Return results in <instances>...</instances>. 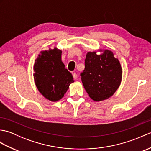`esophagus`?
Segmentation results:
<instances>
[{
    "mask_svg": "<svg viewBox=\"0 0 151 151\" xmlns=\"http://www.w3.org/2000/svg\"><path fill=\"white\" fill-rule=\"evenodd\" d=\"M73 78H74V79H76V78H77V76H78L77 74H76V73H73Z\"/></svg>",
    "mask_w": 151,
    "mask_h": 151,
    "instance_id": "obj_1",
    "label": "esophagus"
}]
</instances>
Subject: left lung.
Segmentation results:
<instances>
[{"label":"left lung","mask_w":151,"mask_h":151,"mask_svg":"<svg viewBox=\"0 0 151 151\" xmlns=\"http://www.w3.org/2000/svg\"><path fill=\"white\" fill-rule=\"evenodd\" d=\"M100 52L101 55L96 52ZM82 82L89 97L94 101H102L111 97L121 84L122 67L112 51L99 49L88 52L85 69L81 73Z\"/></svg>","instance_id":"left-lung-1"}]
</instances>
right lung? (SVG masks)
<instances>
[{"mask_svg":"<svg viewBox=\"0 0 151 151\" xmlns=\"http://www.w3.org/2000/svg\"><path fill=\"white\" fill-rule=\"evenodd\" d=\"M62 51L42 50L34 65V79L38 91L47 100L56 102L63 97L70 84L74 82L72 74L62 62Z\"/></svg>","mask_w":151,"mask_h":151,"instance_id":"1","label":"right lung"}]
</instances>
